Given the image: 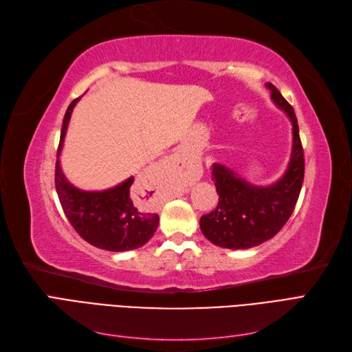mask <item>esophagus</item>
<instances>
[{"instance_id": "1", "label": "esophagus", "mask_w": 352, "mask_h": 352, "mask_svg": "<svg viewBox=\"0 0 352 352\" xmlns=\"http://www.w3.org/2000/svg\"><path fill=\"white\" fill-rule=\"evenodd\" d=\"M172 163H173V164H177L179 162H177V160H173V162H172Z\"/></svg>"}]
</instances>
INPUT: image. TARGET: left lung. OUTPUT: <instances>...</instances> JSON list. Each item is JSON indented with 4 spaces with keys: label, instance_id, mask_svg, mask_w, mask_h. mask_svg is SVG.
I'll return each mask as SVG.
<instances>
[{
    "label": "left lung",
    "instance_id": "8db88e82",
    "mask_svg": "<svg viewBox=\"0 0 352 352\" xmlns=\"http://www.w3.org/2000/svg\"><path fill=\"white\" fill-rule=\"evenodd\" d=\"M272 100L292 122V153L285 175L269 186L248 184L233 170L212 164L219 204L199 220L201 232L217 247L248 250L272 239L289 220L304 182V150L292 105L278 88L265 85Z\"/></svg>",
    "mask_w": 352,
    "mask_h": 352
}]
</instances>
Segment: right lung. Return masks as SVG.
Here are the masks:
<instances>
[{
  "instance_id": "1",
  "label": "right lung",
  "mask_w": 352,
  "mask_h": 352,
  "mask_svg": "<svg viewBox=\"0 0 352 352\" xmlns=\"http://www.w3.org/2000/svg\"><path fill=\"white\" fill-rule=\"evenodd\" d=\"M79 98L73 100L63 119L60 157L63 141L69 126L73 107ZM133 177L105 190H82L73 186L56 163V189L60 204L80 238L105 251L123 252L136 250L153 238L158 226V216L148 210L142 197L133 188Z\"/></svg>"
}]
</instances>
